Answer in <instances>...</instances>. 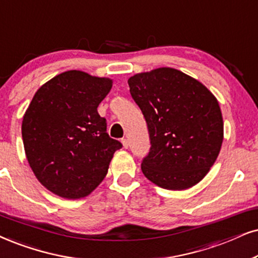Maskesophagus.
<instances>
[{"label": "esophagus", "mask_w": 258, "mask_h": 258, "mask_svg": "<svg viewBox=\"0 0 258 258\" xmlns=\"http://www.w3.org/2000/svg\"><path fill=\"white\" fill-rule=\"evenodd\" d=\"M121 143H122L123 148H125V149H128V146H130V143H128V140H127L126 138H122V139H121Z\"/></svg>", "instance_id": "34e87169"}]
</instances>
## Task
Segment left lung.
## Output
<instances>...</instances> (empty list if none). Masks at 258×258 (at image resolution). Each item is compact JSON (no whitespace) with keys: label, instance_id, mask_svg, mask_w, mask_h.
<instances>
[{"label":"left lung","instance_id":"1","mask_svg":"<svg viewBox=\"0 0 258 258\" xmlns=\"http://www.w3.org/2000/svg\"><path fill=\"white\" fill-rule=\"evenodd\" d=\"M128 86L151 143L143 174L164 189L193 187L214 164L223 143L217 99L199 81L171 68L135 75Z\"/></svg>","mask_w":258,"mask_h":258}]
</instances>
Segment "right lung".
Instances as JSON below:
<instances>
[{
    "label": "right lung",
    "mask_w": 258,
    "mask_h": 258,
    "mask_svg": "<svg viewBox=\"0 0 258 258\" xmlns=\"http://www.w3.org/2000/svg\"><path fill=\"white\" fill-rule=\"evenodd\" d=\"M109 78L70 70L38 89L22 120L26 156L39 182L65 199L87 197L108 171L119 140L107 133L97 107Z\"/></svg>",
    "instance_id": "obj_1"
}]
</instances>
